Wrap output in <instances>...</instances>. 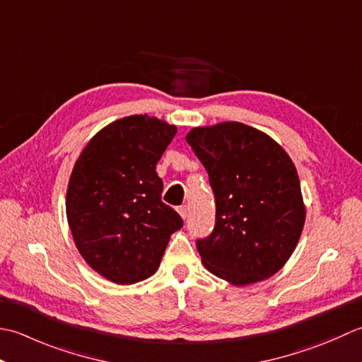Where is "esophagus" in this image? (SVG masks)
<instances>
[{"label":"esophagus","mask_w":362,"mask_h":362,"mask_svg":"<svg viewBox=\"0 0 362 362\" xmlns=\"http://www.w3.org/2000/svg\"><path fill=\"white\" fill-rule=\"evenodd\" d=\"M178 212H180V216L186 220L187 218V216H189V206L187 204H182V206H180L178 208Z\"/></svg>","instance_id":"esophagus-1"}]
</instances>
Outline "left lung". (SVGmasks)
<instances>
[{
    "instance_id": "left-lung-1",
    "label": "left lung",
    "mask_w": 362,
    "mask_h": 362,
    "mask_svg": "<svg viewBox=\"0 0 362 362\" xmlns=\"http://www.w3.org/2000/svg\"><path fill=\"white\" fill-rule=\"evenodd\" d=\"M186 140L216 197V226L197 240L204 267L234 286L275 275L297 247L306 218L289 154L239 122L194 128Z\"/></svg>"
}]
</instances>
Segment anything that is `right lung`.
<instances>
[{
  "label": "right lung",
  "mask_w": 362,
  "mask_h": 362,
  "mask_svg": "<svg viewBox=\"0 0 362 362\" xmlns=\"http://www.w3.org/2000/svg\"><path fill=\"white\" fill-rule=\"evenodd\" d=\"M175 124L148 115L109 123L81 151L70 175L67 220L81 256L117 284L144 281L158 270L182 218L162 203L156 164Z\"/></svg>",
  "instance_id": "1"
}]
</instances>
